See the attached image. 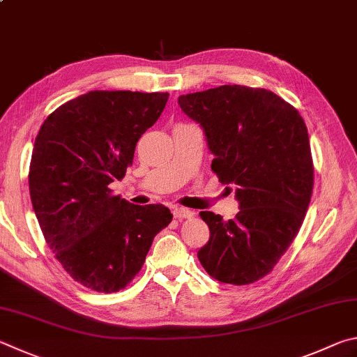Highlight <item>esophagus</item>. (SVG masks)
<instances>
[{
	"label": "esophagus",
	"instance_id": "esophagus-1",
	"mask_svg": "<svg viewBox=\"0 0 357 357\" xmlns=\"http://www.w3.org/2000/svg\"><path fill=\"white\" fill-rule=\"evenodd\" d=\"M192 215H195V213H192L191 210L183 208V207H178V208L174 210V218H175V220H178V221L190 220V218H192Z\"/></svg>",
	"mask_w": 357,
	"mask_h": 357
}]
</instances>
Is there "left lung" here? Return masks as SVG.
<instances>
[{"label": "left lung", "instance_id": "1", "mask_svg": "<svg viewBox=\"0 0 357 357\" xmlns=\"http://www.w3.org/2000/svg\"><path fill=\"white\" fill-rule=\"evenodd\" d=\"M207 136L213 171L236 185L240 211L222 221L201 211L210 240L197 257L211 278L248 285L265 278L296 238L314 190V161L304 119L276 93L240 84L178 97Z\"/></svg>", "mask_w": 357, "mask_h": 357}]
</instances>
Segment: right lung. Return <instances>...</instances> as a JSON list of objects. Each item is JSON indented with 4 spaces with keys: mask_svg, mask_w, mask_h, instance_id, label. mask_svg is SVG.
Instances as JSON below:
<instances>
[{
    "mask_svg": "<svg viewBox=\"0 0 357 357\" xmlns=\"http://www.w3.org/2000/svg\"><path fill=\"white\" fill-rule=\"evenodd\" d=\"M167 98V92L91 91L54 109L36 137L31 202L54 257L86 289H125L155 235L172 221L165 205H133L109 188L133 165L136 142Z\"/></svg>",
    "mask_w": 357,
    "mask_h": 357,
    "instance_id": "obj_1",
    "label": "right lung"
}]
</instances>
